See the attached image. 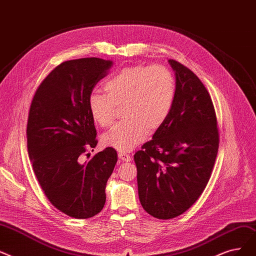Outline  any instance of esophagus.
Returning a JSON list of instances; mask_svg holds the SVG:
<instances>
[{
	"mask_svg": "<svg viewBox=\"0 0 256 256\" xmlns=\"http://www.w3.org/2000/svg\"><path fill=\"white\" fill-rule=\"evenodd\" d=\"M118 158L122 162H131V156L125 152H118Z\"/></svg>",
	"mask_w": 256,
	"mask_h": 256,
	"instance_id": "34e87169",
	"label": "esophagus"
}]
</instances>
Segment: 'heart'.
I'll list each match as a JSON object with an SVG mask.
<instances>
[{
	"label": "heart",
	"instance_id": "obj_1",
	"mask_svg": "<svg viewBox=\"0 0 256 256\" xmlns=\"http://www.w3.org/2000/svg\"><path fill=\"white\" fill-rule=\"evenodd\" d=\"M105 94L92 92L88 109L99 126H110L116 107L123 106L125 120L116 124L102 142L107 147L130 151L148 133L160 130L172 112L177 94L174 72L162 64H136L120 68L103 82Z\"/></svg>",
	"mask_w": 256,
	"mask_h": 256
}]
</instances>
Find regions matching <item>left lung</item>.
Listing matches in <instances>:
<instances>
[{"label":"left lung","mask_w":256,"mask_h":256,"mask_svg":"<svg viewBox=\"0 0 256 256\" xmlns=\"http://www.w3.org/2000/svg\"><path fill=\"white\" fill-rule=\"evenodd\" d=\"M177 94L172 112L134 154L140 204L168 220L186 212L208 184L216 158L218 120L210 94L196 74L174 59Z\"/></svg>","instance_id":"1"}]
</instances>
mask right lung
<instances>
[{
	"mask_svg": "<svg viewBox=\"0 0 256 256\" xmlns=\"http://www.w3.org/2000/svg\"><path fill=\"white\" fill-rule=\"evenodd\" d=\"M112 66L96 57L60 64L40 84L30 105L27 146L34 174L52 205L75 218L103 210L107 180L118 162L116 151L108 147L80 162L98 144L88 96Z\"/></svg>",
	"mask_w": 256,
	"mask_h": 256,
	"instance_id": "right-lung-1",
	"label": "right lung"
}]
</instances>
